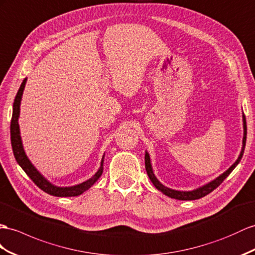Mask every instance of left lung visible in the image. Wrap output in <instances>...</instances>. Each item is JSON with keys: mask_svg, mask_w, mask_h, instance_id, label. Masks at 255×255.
Wrapping results in <instances>:
<instances>
[{"mask_svg": "<svg viewBox=\"0 0 255 255\" xmlns=\"http://www.w3.org/2000/svg\"><path fill=\"white\" fill-rule=\"evenodd\" d=\"M243 123H244V138H243V147H241L240 154L238 156L237 160L234 162V164L227 169L225 172H223L222 174H220L218 178H215L214 180L210 181L209 183L202 185L200 187L195 188L193 191H177V190H172V188H169L167 186H165L162 183H160L159 180L156 178V175L154 174L153 171V167L151 164V158H149V154L147 153V151H145V169L149 180L152 181L153 185L157 188L158 191H160L162 194H165L166 196L170 198H174L178 200H195V199H199L204 196L208 195L209 193H211L212 191H214L222 182H223L230 173L234 170L236 166L239 164V161L243 158V155L245 152V146H246V141H247V124H246V116L245 114H243Z\"/></svg>", "mask_w": 255, "mask_h": 255, "instance_id": "1", "label": "left lung"}]
</instances>
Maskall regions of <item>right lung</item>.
<instances>
[{"instance_id": "obj_1", "label": "right lung", "mask_w": 255, "mask_h": 255, "mask_svg": "<svg viewBox=\"0 0 255 255\" xmlns=\"http://www.w3.org/2000/svg\"><path fill=\"white\" fill-rule=\"evenodd\" d=\"M25 83H27V78L22 81L20 88H19L18 93L15 97L14 104H12V116L10 122V141H11V147L12 153H14L15 158L17 162L20 166L23 171L29 175V178L34 182L35 185L41 188L42 191L47 193L51 196H57V197H74L86 192L87 190L93 186L97 180L101 177L103 172V161H104V155L102 156L101 164L98 171L91 177L90 179L82 182L80 184L72 185V186H57L49 182L44 175L37 170L32 164L30 159L28 158L27 154L24 152V148L22 145V140L20 135V128H19V115H20V104H21V98L24 90Z\"/></svg>"}]
</instances>
